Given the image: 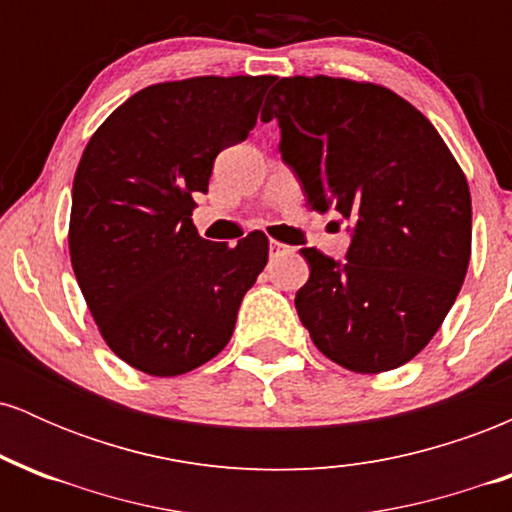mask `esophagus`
I'll list each match as a JSON object with an SVG mask.
<instances>
[{
  "mask_svg": "<svg viewBox=\"0 0 512 512\" xmlns=\"http://www.w3.org/2000/svg\"><path fill=\"white\" fill-rule=\"evenodd\" d=\"M269 250H272V255H281V252H291L293 248H289V245H284V243H279V240H272Z\"/></svg>",
  "mask_w": 512,
  "mask_h": 512,
  "instance_id": "esophagus-1",
  "label": "esophagus"
}]
</instances>
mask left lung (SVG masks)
Returning a JSON list of instances; mask_svg holds the SVG:
<instances>
[{
    "label": "left lung",
    "mask_w": 512,
    "mask_h": 512,
    "mask_svg": "<svg viewBox=\"0 0 512 512\" xmlns=\"http://www.w3.org/2000/svg\"><path fill=\"white\" fill-rule=\"evenodd\" d=\"M310 207L356 223L346 262L303 248L296 310L317 349L354 373L419 354L450 313L472 255V197L460 163L424 113L387 86L284 76L262 120Z\"/></svg>",
    "instance_id": "obj_1"
}]
</instances>
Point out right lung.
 <instances>
[{"mask_svg": "<svg viewBox=\"0 0 512 512\" xmlns=\"http://www.w3.org/2000/svg\"><path fill=\"white\" fill-rule=\"evenodd\" d=\"M274 76H192L129 96L88 139L72 187L69 257L110 351L156 378L190 373L231 339L269 257L252 231L211 243L192 223L214 158L248 139Z\"/></svg>", "mask_w": 512, "mask_h": 512, "instance_id": "right-lung-1", "label": "right lung"}]
</instances>
